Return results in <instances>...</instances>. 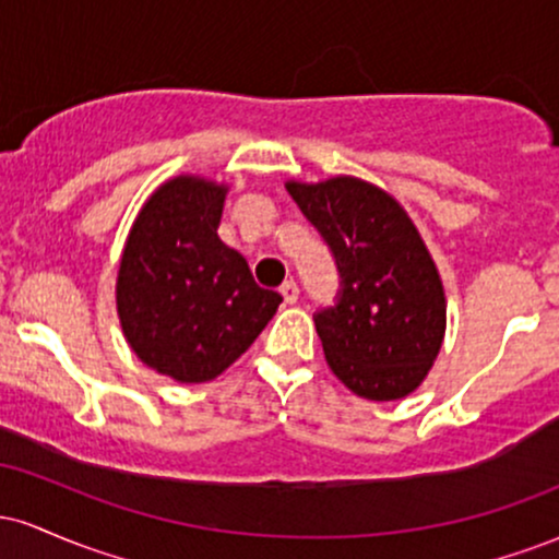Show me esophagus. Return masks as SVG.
<instances>
[{
    "label": "esophagus",
    "mask_w": 559,
    "mask_h": 559,
    "mask_svg": "<svg viewBox=\"0 0 559 559\" xmlns=\"http://www.w3.org/2000/svg\"><path fill=\"white\" fill-rule=\"evenodd\" d=\"M278 292H281V297H284L286 305H294V301L299 299V286L294 284V281H284Z\"/></svg>",
    "instance_id": "1"
}]
</instances>
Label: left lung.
Segmentation results:
<instances>
[{
	"mask_svg": "<svg viewBox=\"0 0 559 559\" xmlns=\"http://www.w3.org/2000/svg\"><path fill=\"white\" fill-rule=\"evenodd\" d=\"M286 189L338 271L336 301L316 312L325 360L357 396L402 400L428 376L447 325L444 288L418 228L386 191L357 178Z\"/></svg>",
	"mask_w": 559,
	"mask_h": 559,
	"instance_id": "left-lung-1",
	"label": "left lung"
}]
</instances>
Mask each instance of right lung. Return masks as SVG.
I'll use <instances>...</instances> for the list:
<instances>
[{"mask_svg":"<svg viewBox=\"0 0 559 559\" xmlns=\"http://www.w3.org/2000/svg\"><path fill=\"white\" fill-rule=\"evenodd\" d=\"M226 189L181 176L141 207L118 273V316L139 360L181 383L213 381L284 301L217 236Z\"/></svg>","mask_w":559,"mask_h":559,"instance_id":"1","label":"right lung"}]
</instances>
